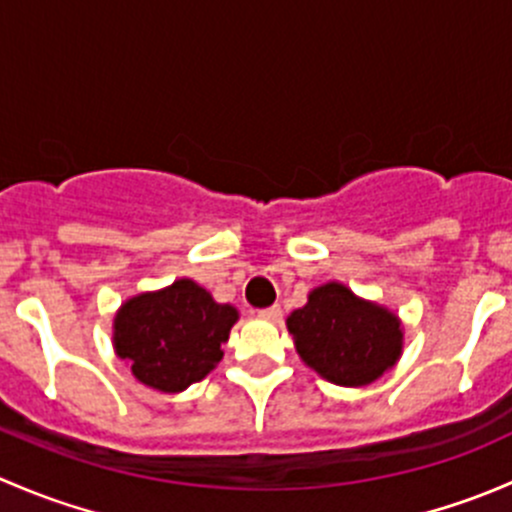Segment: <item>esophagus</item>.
Returning <instances> with one entry per match:
<instances>
[{"instance_id": "obj_1", "label": "esophagus", "mask_w": 512, "mask_h": 512, "mask_svg": "<svg viewBox=\"0 0 512 512\" xmlns=\"http://www.w3.org/2000/svg\"><path fill=\"white\" fill-rule=\"evenodd\" d=\"M260 314L262 319H270V322H277V319L282 317V309H280V304H272V307H267V309H260Z\"/></svg>"}]
</instances>
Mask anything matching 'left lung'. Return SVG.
Masks as SVG:
<instances>
[{
    "label": "left lung",
    "instance_id": "8db88e82",
    "mask_svg": "<svg viewBox=\"0 0 512 512\" xmlns=\"http://www.w3.org/2000/svg\"><path fill=\"white\" fill-rule=\"evenodd\" d=\"M294 347L309 369L337 386H366L399 361L404 329L399 317L349 287L327 282L287 317Z\"/></svg>",
    "mask_w": 512,
    "mask_h": 512
}]
</instances>
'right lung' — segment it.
Listing matches in <instances>:
<instances>
[{
  "label": "right lung",
  "mask_w": 512,
  "mask_h": 512,
  "mask_svg": "<svg viewBox=\"0 0 512 512\" xmlns=\"http://www.w3.org/2000/svg\"><path fill=\"white\" fill-rule=\"evenodd\" d=\"M237 317L232 304H218L198 282L175 280L121 304L113 349L141 384L178 394L218 366Z\"/></svg>",
  "instance_id": "1"
}]
</instances>
